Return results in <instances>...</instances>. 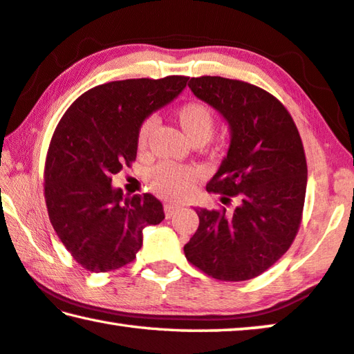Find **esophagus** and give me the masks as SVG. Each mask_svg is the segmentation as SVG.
<instances>
[{
    "label": "esophagus",
    "instance_id": "obj_1",
    "mask_svg": "<svg viewBox=\"0 0 354 354\" xmlns=\"http://www.w3.org/2000/svg\"><path fill=\"white\" fill-rule=\"evenodd\" d=\"M179 205H176V203H165L164 205V212H165V217L167 218H170L173 214H175V212L179 209Z\"/></svg>",
    "mask_w": 354,
    "mask_h": 354
}]
</instances>
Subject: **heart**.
Wrapping results in <instances>:
<instances>
[{"label": "heart", "mask_w": 354, "mask_h": 354, "mask_svg": "<svg viewBox=\"0 0 354 354\" xmlns=\"http://www.w3.org/2000/svg\"><path fill=\"white\" fill-rule=\"evenodd\" d=\"M175 122L181 129L190 143L195 147L209 142L212 133L216 131V116L209 106L201 102H187L178 106L175 111ZM154 131V120H145L140 126L137 147L138 149L147 151L149 137ZM201 178L198 168L189 165L176 164H159L149 173L148 184L151 190L159 197L168 200H181L187 197L194 184Z\"/></svg>", "instance_id": "obj_1"}]
</instances>
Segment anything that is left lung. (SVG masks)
Wrapping results in <instances>:
<instances>
[{"label":"left lung","mask_w":354,"mask_h":354,"mask_svg":"<svg viewBox=\"0 0 354 354\" xmlns=\"http://www.w3.org/2000/svg\"><path fill=\"white\" fill-rule=\"evenodd\" d=\"M189 88L232 132L206 190L238 206L232 214L225 207L197 209L200 225L184 254L212 279H254L290 249L301 227L307 162L298 127L279 99L252 83L205 75L190 78Z\"/></svg>","instance_id":"left-lung-1"}]
</instances>
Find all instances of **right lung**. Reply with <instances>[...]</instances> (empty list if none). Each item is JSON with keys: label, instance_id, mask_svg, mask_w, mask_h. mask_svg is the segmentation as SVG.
<instances>
[{"label": "right lung", "instance_id": "add662e5", "mask_svg": "<svg viewBox=\"0 0 354 354\" xmlns=\"http://www.w3.org/2000/svg\"><path fill=\"white\" fill-rule=\"evenodd\" d=\"M189 77L129 78L83 93L61 118L47 151L44 195L50 222L91 272H109L136 260L143 228L165 218L151 194L124 197L111 178L137 157L145 118L171 102Z\"/></svg>", "mask_w": 354, "mask_h": 354}]
</instances>
